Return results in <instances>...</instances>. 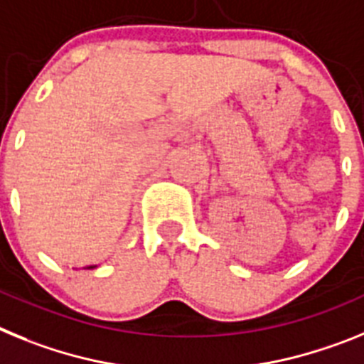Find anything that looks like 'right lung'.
Returning a JSON list of instances; mask_svg holds the SVG:
<instances>
[{"label":"right lung","instance_id":"1","mask_svg":"<svg viewBox=\"0 0 364 364\" xmlns=\"http://www.w3.org/2000/svg\"><path fill=\"white\" fill-rule=\"evenodd\" d=\"M93 267H97V265H90V267H87V269H93Z\"/></svg>","mask_w":364,"mask_h":364}]
</instances>
